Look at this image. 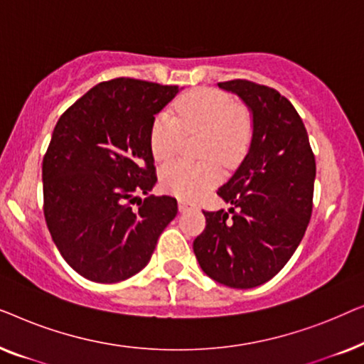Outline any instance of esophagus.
Instances as JSON below:
<instances>
[{"label": "esophagus", "instance_id": "1", "mask_svg": "<svg viewBox=\"0 0 364 364\" xmlns=\"http://www.w3.org/2000/svg\"><path fill=\"white\" fill-rule=\"evenodd\" d=\"M196 205H193V203H191V202H187V200H178V210L181 212H187V210H196Z\"/></svg>", "mask_w": 364, "mask_h": 364}]
</instances>
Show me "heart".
Listing matches in <instances>:
<instances>
[{"label":"heart","instance_id":"obj_1","mask_svg":"<svg viewBox=\"0 0 364 364\" xmlns=\"http://www.w3.org/2000/svg\"><path fill=\"white\" fill-rule=\"evenodd\" d=\"M205 132L203 156H218L232 164L240 159L250 142L252 126L245 112L235 109L227 94L198 89L178 99L173 111L166 109L151 129V151L159 162L176 156L186 132ZM222 177L220 161L215 157L202 164L172 162L162 168V187L182 200H198L217 186Z\"/></svg>","mask_w":364,"mask_h":364}]
</instances>
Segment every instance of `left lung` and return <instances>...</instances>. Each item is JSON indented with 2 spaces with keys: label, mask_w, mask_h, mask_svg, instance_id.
I'll use <instances>...</instances> for the list:
<instances>
[{
  "label": "left lung",
  "mask_w": 364,
  "mask_h": 364,
  "mask_svg": "<svg viewBox=\"0 0 364 364\" xmlns=\"http://www.w3.org/2000/svg\"><path fill=\"white\" fill-rule=\"evenodd\" d=\"M252 112V141L217 193L228 210L205 212L193 240L198 265L230 288H255L287 265L313 208L316 164L301 117L275 89L245 79L218 82Z\"/></svg>",
  "instance_id": "8db88e82"
}]
</instances>
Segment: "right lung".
Returning <instances> with one entry per match:
<instances>
[{"label": "right lung", "instance_id": "1", "mask_svg": "<svg viewBox=\"0 0 364 364\" xmlns=\"http://www.w3.org/2000/svg\"><path fill=\"white\" fill-rule=\"evenodd\" d=\"M178 86L117 77L101 82L59 117L43 159L44 218L68 265L97 283L136 275L177 215L156 186L151 129Z\"/></svg>", "mask_w": 364, "mask_h": 364}]
</instances>
